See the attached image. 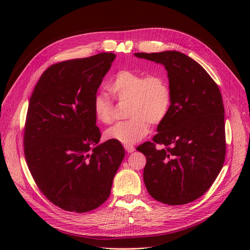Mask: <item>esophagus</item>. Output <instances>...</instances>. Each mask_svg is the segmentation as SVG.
I'll use <instances>...</instances> for the list:
<instances>
[{
  "mask_svg": "<svg viewBox=\"0 0 250 250\" xmlns=\"http://www.w3.org/2000/svg\"><path fill=\"white\" fill-rule=\"evenodd\" d=\"M124 147L127 153H133L135 151V147L132 145H125Z\"/></svg>",
  "mask_w": 250,
  "mask_h": 250,
  "instance_id": "34e87169",
  "label": "esophagus"
}]
</instances>
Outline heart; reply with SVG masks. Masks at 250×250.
<instances>
[{
	"label": "heart",
	"mask_w": 250,
	"mask_h": 250,
	"mask_svg": "<svg viewBox=\"0 0 250 250\" xmlns=\"http://www.w3.org/2000/svg\"><path fill=\"white\" fill-rule=\"evenodd\" d=\"M108 89L120 101H128L126 115L129 118L105 130L104 136L107 140L133 145L149 134L150 124H161L169 112L171 92L160 75L145 76L122 70L115 74ZM93 111L101 124H110L113 121L112 101L103 93L95 95Z\"/></svg>",
	"instance_id": "1"
}]
</instances>
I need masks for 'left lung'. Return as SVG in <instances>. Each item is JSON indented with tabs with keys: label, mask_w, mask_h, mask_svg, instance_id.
I'll use <instances>...</instances> for the list:
<instances>
[{
	"label": "left lung",
	"mask_w": 250,
	"mask_h": 250,
	"mask_svg": "<svg viewBox=\"0 0 250 250\" xmlns=\"http://www.w3.org/2000/svg\"><path fill=\"white\" fill-rule=\"evenodd\" d=\"M135 56L163 64L171 92L169 112L157 126L158 134L137 148L147 159L144 182L156 201L188 204L211 188L225 161L221 92L202 65L182 52Z\"/></svg>",
	"instance_id": "8db88e82"
}]
</instances>
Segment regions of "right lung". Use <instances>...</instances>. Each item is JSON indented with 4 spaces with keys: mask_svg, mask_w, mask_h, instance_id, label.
Masks as SVG:
<instances>
[{
    "mask_svg": "<svg viewBox=\"0 0 250 250\" xmlns=\"http://www.w3.org/2000/svg\"><path fill=\"white\" fill-rule=\"evenodd\" d=\"M115 55L111 52L52 64L30 97L24 154L38 188L59 208L86 213L110 194L125 157L121 143L99 144L93 100Z\"/></svg>",
    "mask_w": 250,
    "mask_h": 250,
    "instance_id": "obj_1",
    "label": "right lung"
}]
</instances>
